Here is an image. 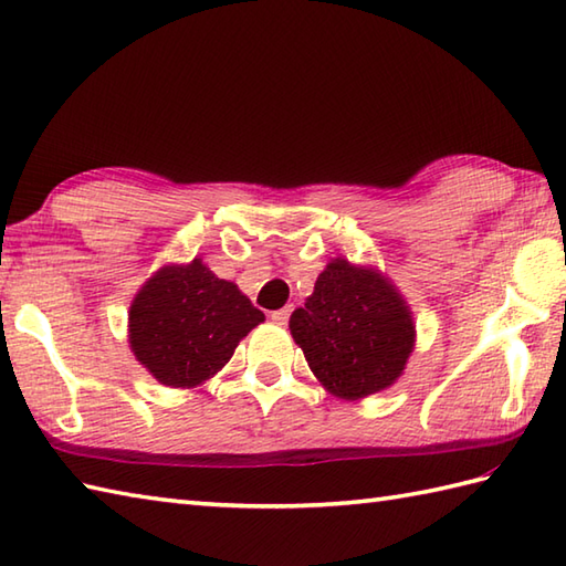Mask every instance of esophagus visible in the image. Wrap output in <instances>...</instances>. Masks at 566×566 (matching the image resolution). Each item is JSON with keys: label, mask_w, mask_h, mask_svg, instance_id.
<instances>
[{"label": "esophagus", "mask_w": 566, "mask_h": 566, "mask_svg": "<svg viewBox=\"0 0 566 566\" xmlns=\"http://www.w3.org/2000/svg\"><path fill=\"white\" fill-rule=\"evenodd\" d=\"M290 316H292V306H284V308H276V311H272V321L274 323H280V326H286V321H290Z\"/></svg>", "instance_id": "1"}]
</instances>
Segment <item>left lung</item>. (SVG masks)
<instances>
[{
    "label": "left lung",
    "instance_id": "left-lung-1",
    "mask_svg": "<svg viewBox=\"0 0 566 566\" xmlns=\"http://www.w3.org/2000/svg\"><path fill=\"white\" fill-rule=\"evenodd\" d=\"M290 331L316 379L347 401L391 387L416 343L411 308L396 286L379 270L343 258L318 274Z\"/></svg>",
    "mask_w": 566,
    "mask_h": 566
}]
</instances>
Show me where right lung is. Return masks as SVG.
<instances>
[{
	"instance_id": "add662e5",
	"label": "right lung",
	"mask_w": 566,
	"mask_h": 566,
	"mask_svg": "<svg viewBox=\"0 0 566 566\" xmlns=\"http://www.w3.org/2000/svg\"><path fill=\"white\" fill-rule=\"evenodd\" d=\"M262 321L233 282L195 258L165 264L140 286L128 311V343L165 387L191 389L211 379Z\"/></svg>"
}]
</instances>
